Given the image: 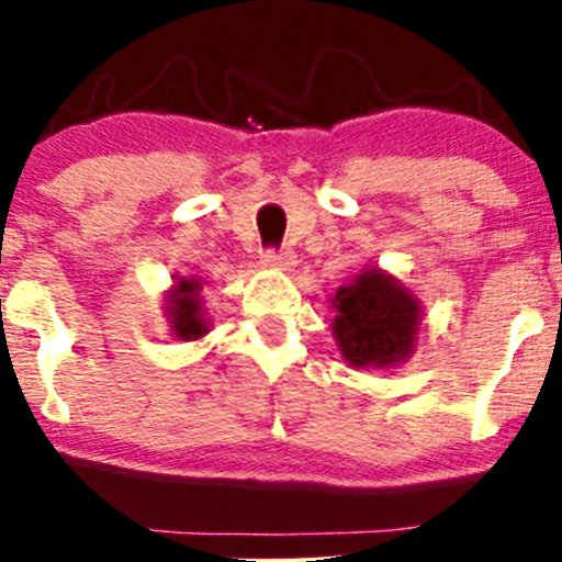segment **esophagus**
<instances>
[{
  "label": "esophagus",
  "instance_id": "esophagus-1",
  "mask_svg": "<svg viewBox=\"0 0 562 562\" xmlns=\"http://www.w3.org/2000/svg\"><path fill=\"white\" fill-rule=\"evenodd\" d=\"M263 267L269 269H280V272H290V269L295 267V254L293 250H267L263 254Z\"/></svg>",
  "mask_w": 562,
  "mask_h": 562
}]
</instances>
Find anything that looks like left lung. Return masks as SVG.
<instances>
[{
    "mask_svg": "<svg viewBox=\"0 0 562 562\" xmlns=\"http://www.w3.org/2000/svg\"><path fill=\"white\" fill-rule=\"evenodd\" d=\"M333 338L353 370H391L415 353L423 301L378 263L364 267L330 299Z\"/></svg>",
    "mask_w": 562,
    "mask_h": 562,
    "instance_id": "obj_1",
    "label": "left lung"
}]
</instances>
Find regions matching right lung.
<instances>
[{"label":"right lung","mask_w":562,"mask_h":562,"mask_svg":"<svg viewBox=\"0 0 562 562\" xmlns=\"http://www.w3.org/2000/svg\"><path fill=\"white\" fill-rule=\"evenodd\" d=\"M173 285L166 290L164 312L166 322H169V330L177 340H200L209 333L211 319L205 317V303L200 299V285L198 277H171Z\"/></svg>","instance_id":"add662e5"}]
</instances>
